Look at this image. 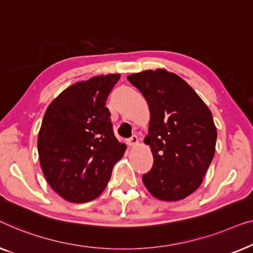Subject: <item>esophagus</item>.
Masks as SVG:
<instances>
[{
	"label": "esophagus",
	"instance_id": "1",
	"mask_svg": "<svg viewBox=\"0 0 253 253\" xmlns=\"http://www.w3.org/2000/svg\"><path fill=\"white\" fill-rule=\"evenodd\" d=\"M138 143V138H137V136L136 135H133V136H131L129 140L127 141V144L129 145V147L131 148V147H135V145H136Z\"/></svg>",
	"mask_w": 253,
	"mask_h": 253
}]
</instances>
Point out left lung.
<instances>
[{"label":"left lung","mask_w":253,"mask_h":253,"mask_svg":"<svg viewBox=\"0 0 253 253\" xmlns=\"http://www.w3.org/2000/svg\"><path fill=\"white\" fill-rule=\"evenodd\" d=\"M142 92L150 111L144 143L154 166L142 176L152 196L180 201L203 182L215 151L212 112L193 88L166 70H147L127 77Z\"/></svg>","instance_id":"left-lung-1"}]
</instances>
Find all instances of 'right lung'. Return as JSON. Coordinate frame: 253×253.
I'll use <instances>...</instances> for the list:
<instances>
[{"label":"right lung","instance_id":"1","mask_svg":"<svg viewBox=\"0 0 253 253\" xmlns=\"http://www.w3.org/2000/svg\"><path fill=\"white\" fill-rule=\"evenodd\" d=\"M120 74L96 76L64 89L44 113L38 136L45 180L71 203L103 193L115 164L126 151L112 130L106 98Z\"/></svg>","mask_w":253,"mask_h":253}]
</instances>
